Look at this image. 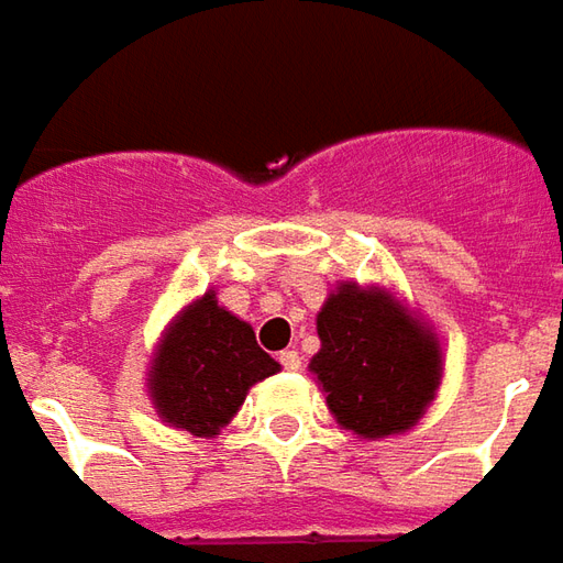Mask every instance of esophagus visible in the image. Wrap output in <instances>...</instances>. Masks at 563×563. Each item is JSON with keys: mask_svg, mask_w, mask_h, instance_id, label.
<instances>
[{"mask_svg": "<svg viewBox=\"0 0 563 563\" xmlns=\"http://www.w3.org/2000/svg\"><path fill=\"white\" fill-rule=\"evenodd\" d=\"M278 362H282V368L297 372V368H300V353H297V350H282V353H278Z\"/></svg>", "mask_w": 563, "mask_h": 563, "instance_id": "34e87169", "label": "esophagus"}]
</instances>
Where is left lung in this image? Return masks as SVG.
<instances>
[{
    "instance_id": "8db88e82",
    "label": "left lung",
    "mask_w": 563,
    "mask_h": 563,
    "mask_svg": "<svg viewBox=\"0 0 563 563\" xmlns=\"http://www.w3.org/2000/svg\"><path fill=\"white\" fill-rule=\"evenodd\" d=\"M322 350L309 362L343 431L368 440L406 433L428 412L443 378L431 328L384 288L343 282L316 319Z\"/></svg>"
}]
</instances>
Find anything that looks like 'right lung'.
I'll return each instance as SVG.
<instances>
[{
  "label": "right lung",
  "mask_w": 563,
  "mask_h": 563,
  "mask_svg": "<svg viewBox=\"0 0 563 563\" xmlns=\"http://www.w3.org/2000/svg\"><path fill=\"white\" fill-rule=\"evenodd\" d=\"M282 365L256 346L254 328L207 290L169 322L151 360L148 394L157 415L195 437H217L256 380Z\"/></svg>",
  "instance_id": "1"
}]
</instances>
